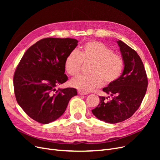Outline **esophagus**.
<instances>
[{"label": "esophagus", "instance_id": "esophagus-1", "mask_svg": "<svg viewBox=\"0 0 160 160\" xmlns=\"http://www.w3.org/2000/svg\"><path fill=\"white\" fill-rule=\"evenodd\" d=\"M77 93H78L79 95H88L89 94V93H88V92H84L83 91H81V90H78L77 91Z\"/></svg>", "mask_w": 160, "mask_h": 160}]
</instances>
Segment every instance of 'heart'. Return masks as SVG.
Masks as SVG:
<instances>
[{"instance_id": "heart-1", "label": "heart", "mask_w": 160, "mask_h": 160, "mask_svg": "<svg viewBox=\"0 0 160 160\" xmlns=\"http://www.w3.org/2000/svg\"><path fill=\"white\" fill-rule=\"evenodd\" d=\"M83 62H92L90 75H79L71 81V85L83 91H91L104 83L109 85L122 75L124 61L122 55L113 52L103 43L92 41L81 47L77 52L72 51L67 56L64 62L66 72L71 76H77Z\"/></svg>"}]
</instances>
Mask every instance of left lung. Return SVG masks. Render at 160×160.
Returning a JSON list of instances; mask_svg holds the SVG:
<instances>
[{"mask_svg":"<svg viewBox=\"0 0 160 160\" xmlns=\"http://www.w3.org/2000/svg\"><path fill=\"white\" fill-rule=\"evenodd\" d=\"M117 42L124 61L123 72L117 81L103 89L112 99L99 96V104L92 110L97 118L109 123L132 117L141 105L148 85L146 70L137 52L122 41Z\"/></svg>","mask_w":160,"mask_h":160,"instance_id":"left-lung-1","label":"left lung"}]
</instances>
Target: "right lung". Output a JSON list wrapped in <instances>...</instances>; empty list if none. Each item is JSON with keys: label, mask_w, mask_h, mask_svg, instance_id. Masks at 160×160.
Here are the masks:
<instances>
[{"label": "right lung", "mask_w": 160, "mask_h": 160, "mask_svg": "<svg viewBox=\"0 0 160 160\" xmlns=\"http://www.w3.org/2000/svg\"><path fill=\"white\" fill-rule=\"evenodd\" d=\"M77 42L70 38H42L28 48L19 62L13 77L14 94L21 108L36 122H54L77 95L74 88L55 89L68 79L64 62Z\"/></svg>", "instance_id": "obj_1"}]
</instances>
